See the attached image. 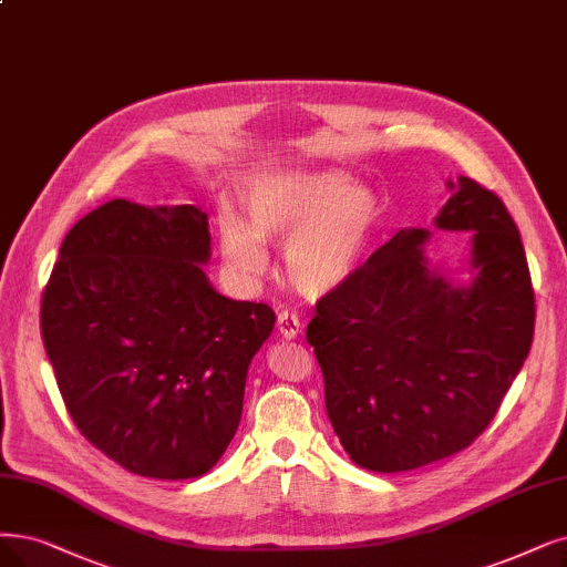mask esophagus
<instances>
[{
	"label": "esophagus",
	"mask_w": 567,
	"mask_h": 567,
	"mask_svg": "<svg viewBox=\"0 0 567 567\" xmlns=\"http://www.w3.org/2000/svg\"><path fill=\"white\" fill-rule=\"evenodd\" d=\"M277 328H279V334L284 339H296L302 330V323L292 311H281L279 319H277Z\"/></svg>",
	"instance_id": "esophagus-1"
}]
</instances>
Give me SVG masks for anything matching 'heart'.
Masks as SVG:
<instances>
[{
  "mask_svg": "<svg viewBox=\"0 0 567 567\" xmlns=\"http://www.w3.org/2000/svg\"><path fill=\"white\" fill-rule=\"evenodd\" d=\"M248 218L220 214V248L248 277H260L269 254L265 241H286V279L321 296L353 279L377 233L379 197L353 186L342 172H296L258 184L246 205Z\"/></svg>",
  "mask_w": 567,
  "mask_h": 567,
  "instance_id": "b5f03b06",
  "label": "heart"
}]
</instances>
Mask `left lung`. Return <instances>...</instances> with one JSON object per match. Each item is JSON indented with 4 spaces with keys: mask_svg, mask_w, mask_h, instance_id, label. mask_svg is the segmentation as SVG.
<instances>
[{
    "mask_svg": "<svg viewBox=\"0 0 567 567\" xmlns=\"http://www.w3.org/2000/svg\"><path fill=\"white\" fill-rule=\"evenodd\" d=\"M449 188L435 228L472 235L467 281L430 265V230L404 228L316 302L307 328L334 433L372 472L416 470L470 446L533 344L530 271L507 207L467 176Z\"/></svg>",
    "mask_w": 567,
    "mask_h": 567,
    "instance_id": "1",
    "label": "left lung"
}]
</instances>
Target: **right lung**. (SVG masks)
<instances>
[{"instance_id":"add662e5","label":"right lung","mask_w":567,"mask_h":567,"mask_svg":"<svg viewBox=\"0 0 567 567\" xmlns=\"http://www.w3.org/2000/svg\"><path fill=\"white\" fill-rule=\"evenodd\" d=\"M207 214L111 199L60 246L41 337L81 435L153 480L209 472L237 433L267 305L220 296Z\"/></svg>"}]
</instances>
